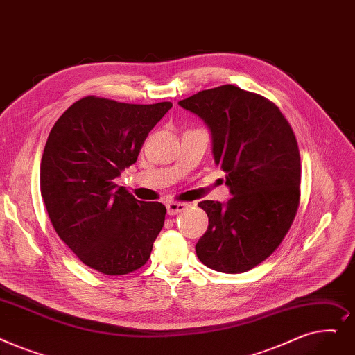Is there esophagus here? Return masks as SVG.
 Returning a JSON list of instances; mask_svg holds the SVG:
<instances>
[{"label": "esophagus", "instance_id": "34e87169", "mask_svg": "<svg viewBox=\"0 0 355 355\" xmlns=\"http://www.w3.org/2000/svg\"><path fill=\"white\" fill-rule=\"evenodd\" d=\"M187 203H181V202H171L166 205V210H168V214L169 216H174V214H178L181 211H184L187 209Z\"/></svg>", "mask_w": 355, "mask_h": 355}]
</instances>
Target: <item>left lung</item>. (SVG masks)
<instances>
[{
  "instance_id": "left-lung-1",
  "label": "left lung",
  "mask_w": 355,
  "mask_h": 355,
  "mask_svg": "<svg viewBox=\"0 0 355 355\" xmlns=\"http://www.w3.org/2000/svg\"><path fill=\"white\" fill-rule=\"evenodd\" d=\"M205 120L214 161L234 197L200 202L209 218L198 259L238 274L267 259L282 243L300 203V153L295 132L268 98L235 85L198 91L178 103Z\"/></svg>"
}]
</instances>
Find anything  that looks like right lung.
I'll return each instance as SVG.
<instances>
[{
    "label": "right lung",
    "instance_id": "add662e5",
    "mask_svg": "<svg viewBox=\"0 0 355 355\" xmlns=\"http://www.w3.org/2000/svg\"><path fill=\"white\" fill-rule=\"evenodd\" d=\"M171 107L88 96L49 133L40 164L43 202L58 236L92 270L125 275L150 257L166 209L139 202L114 178L136 162L148 133Z\"/></svg>",
    "mask_w": 355,
    "mask_h": 355
}]
</instances>
